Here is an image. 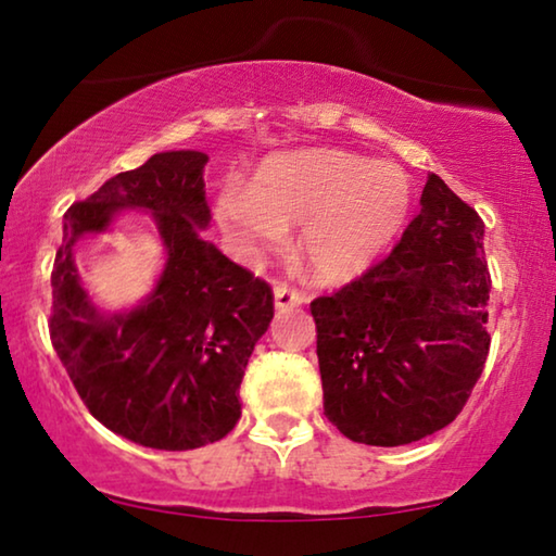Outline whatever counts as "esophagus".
<instances>
[{"instance_id": "esophagus-1", "label": "esophagus", "mask_w": 556, "mask_h": 556, "mask_svg": "<svg viewBox=\"0 0 556 556\" xmlns=\"http://www.w3.org/2000/svg\"><path fill=\"white\" fill-rule=\"evenodd\" d=\"M306 302V296L296 289L287 287V285H277L275 287V306L277 309H294V306H302Z\"/></svg>"}]
</instances>
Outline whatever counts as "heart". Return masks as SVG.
Wrapping results in <instances>:
<instances>
[{
  "label": "heart",
  "instance_id": "obj_1",
  "mask_svg": "<svg viewBox=\"0 0 556 556\" xmlns=\"http://www.w3.org/2000/svg\"><path fill=\"white\" fill-rule=\"evenodd\" d=\"M409 179L396 164L367 162L342 149H300L269 156L250 187L227 181L214 202L222 235L256 260L302 225L300 254L329 281L362 275L409 214Z\"/></svg>",
  "mask_w": 556,
  "mask_h": 556
}]
</instances>
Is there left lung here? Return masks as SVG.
Instances as JSON below:
<instances>
[{"label":"left lung","instance_id":"1","mask_svg":"<svg viewBox=\"0 0 556 556\" xmlns=\"http://www.w3.org/2000/svg\"><path fill=\"white\" fill-rule=\"evenodd\" d=\"M419 204L384 262L312 302L325 414L359 444L452 425L490 354L484 222L437 174Z\"/></svg>","mask_w":556,"mask_h":556}]
</instances>
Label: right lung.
<instances>
[{"label":"right lung","mask_w":556,"mask_h":556,"mask_svg":"<svg viewBox=\"0 0 556 556\" xmlns=\"http://www.w3.org/2000/svg\"><path fill=\"white\" fill-rule=\"evenodd\" d=\"M206 162L204 152L177 149L106 179L66 210L54 260L49 337L56 357L106 429L152 450H197L235 429L247 362L275 317L267 281L202 237L212 219ZM124 208L153 217L165 269L137 307L106 315L80 287L73 247L109 230Z\"/></svg>","instance_id":"add662e5"}]
</instances>
